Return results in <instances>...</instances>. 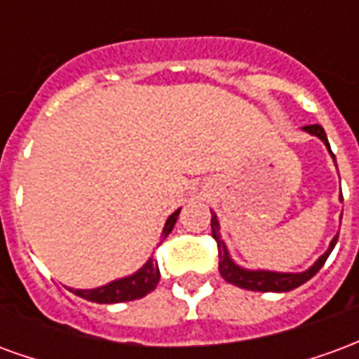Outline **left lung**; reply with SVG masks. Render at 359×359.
<instances>
[{
    "instance_id": "left-lung-1",
    "label": "left lung",
    "mask_w": 359,
    "mask_h": 359,
    "mask_svg": "<svg viewBox=\"0 0 359 359\" xmlns=\"http://www.w3.org/2000/svg\"><path fill=\"white\" fill-rule=\"evenodd\" d=\"M304 130H308L309 134H313L317 138L327 144V148L331 151V146H329V140H327V134H325L323 126L321 125H308L304 126ZM332 159H334V154L331 151ZM342 198V196H340ZM211 236L215 238L217 242V250H219V273L221 277L225 278L226 283L231 285H236L238 288H246V290H254V292H288L292 288H298L300 285H304L306 280L316 275L317 271L323 267V264L327 262V257L334 248V244L339 241V234L332 238L331 246L329 250L325 252L323 256L317 259L313 267H309L308 271L304 273H273V271H246L241 269L238 265H234L231 262V257L226 254V248L221 236H219V223L215 215H211Z\"/></svg>"
}]
</instances>
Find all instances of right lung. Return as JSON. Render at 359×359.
I'll use <instances>...</instances> for the list:
<instances>
[{"label":"right lung","instance_id":"obj_1","mask_svg":"<svg viewBox=\"0 0 359 359\" xmlns=\"http://www.w3.org/2000/svg\"><path fill=\"white\" fill-rule=\"evenodd\" d=\"M180 210H177L172 213L171 217L167 219L165 223L163 234L161 238H165L167 234L171 233L172 226L177 223V217H179ZM159 265L154 264V259H149L148 264L144 265L138 273H134L130 277L118 278V280H113L109 285L100 286V288H94V290H73L76 296H81L84 300L95 302V304H117V302H130L138 300V298H144L146 294H149L159 283Z\"/></svg>","mask_w":359,"mask_h":359}]
</instances>
